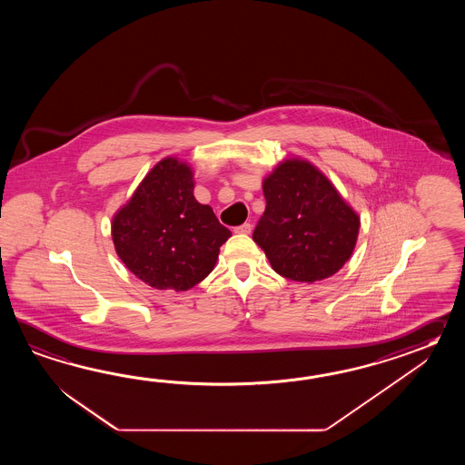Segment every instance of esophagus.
<instances>
[{
	"mask_svg": "<svg viewBox=\"0 0 465 465\" xmlns=\"http://www.w3.org/2000/svg\"><path fill=\"white\" fill-rule=\"evenodd\" d=\"M251 231H252V226H251L249 223H244V224H241V226L234 228V232H237V234H249Z\"/></svg>",
	"mask_w": 465,
	"mask_h": 465,
	"instance_id": "obj_1",
	"label": "esophagus"
}]
</instances>
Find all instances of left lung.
I'll use <instances>...</instances> for the list:
<instances>
[{"instance_id":"left-lung-1","label":"left lung","mask_w":465,"mask_h":465,"mask_svg":"<svg viewBox=\"0 0 465 465\" xmlns=\"http://www.w3.org/2000/svg\"><path fill=\"white\" fill-rule=\"evenodd\" d=\"M266 211L252 239L277 274L314 282L336 274L356 247L361 221L331 181L302 159H286L262 183Z\"/></svg>"}]
</instances>
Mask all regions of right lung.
Segmentation results:
<instances>
[{
    "mask_svg": "<svg viewBox=\"0 0 465 465\" xmlns=\"http://www.w3.org/2000/svg\"><path fill=\"white\" fill-rule=\"evenodd\" d=\"M193 171L176 158L159 161L113 219L119 259L154 289L188 291L214 269L231 231L199 204Z\"/></svg>",
    "mask_w": 465,
    "mask_h": 465,
    "instance_id": "obj_1",
    "label": "right lung"
}]
</instances>
